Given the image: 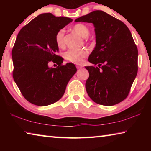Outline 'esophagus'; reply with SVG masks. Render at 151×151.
Masks as SVG:
<instances>
[{"label":"esophagus","instance_id":"esophagus-1","mask_svg":"<svg viewBox=\"0 0 151 151\" xmlns=\"http://www.w3.org/2000/svg\"><path fill=\"white\" fill-rule=\"evenodd\" d=\"M76 68H77L78 69H79V68H82V66H79V65H77V66H76Z\"/></svg>","mask_w":151,"mask_h":151}]
</instances>
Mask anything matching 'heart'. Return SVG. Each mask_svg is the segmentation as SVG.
<instances>
[{"mask_svg":"<svg viewBox=\"0 0 151 151\" xmlns=\"http://www.w3.org/2000/svg\"><path fill=\"white\" fill-rule=\"evenodd\" d=\"M73 30L83 37H88L89 32H90L88 27L82 23L76 24L73 27ZM65 30L63 29L58 30L57 32L56 33V44L59 48H62L65 45ZM88 55V50L85 49V48H82V49H68L64 54V57L68 62L75 64H81L83 62L84 58L87 57Z\"/></svg>","mask_w":151,"mask_h":151,"instance_id":"b5f03b06","label":"heart"}]
</instances>
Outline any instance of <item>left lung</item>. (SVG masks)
Wrapping results in <instances>:
<instances>
[{
	"mask_svg": "<svg viewBox=\"0 0 151 151\" xmlns=\"http://www.w3.org/2000/svg\"><path fill=\"white\" fill-rule=\"evenodd\" d=\"M75 22L94 24L96 46L88 57L93 66L86 81L88 96L99 104L112 106L129 95L138 72V49L129 28L105 12L94 11Z\"/></svg>",
	"mask_w": 151,
	"mask_h": 151,
	"instance_id": "1",
	"label": "left lung"
}]
</instances>
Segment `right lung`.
<instances>
[{
  "label": "right lung",
  "instance_id": "obj_1",
  "mask_svg": "<svg viewBox=\"0 0 151 151\" xmlns=\"http://www.w3.org/2000/svg\"><path fill=\"white\" fill-rule=\"evenodd\" d=\"M73 21L65 17L44 13L20 29L12 50V76L25 99L37 106H47L63 96L66 85L76 72L73 63L63 65L57 55L55 35ZM50 62L56 68H49Z\"/></svg>",
  "mask_w": 151,
  "mask_h": 151
}]
</instances>
